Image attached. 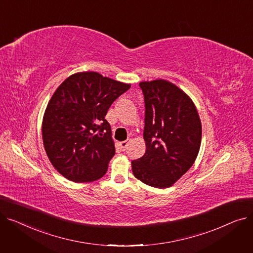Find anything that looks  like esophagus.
<instances>
[{
  "mask_svg": "<svg viewBox=\"0 0 253 253\" xmlns=\"http://www.w3.org/2000/svg\"><path fill=\"white\" fill-rule=\"evenodd\" d=\"M129 141H130V139H127V140H124V141L119 142L120 148H121V150H122V151H125V150H126V148H127V145H128Z\"/></svg>",
  "mask_w": 253,
  "mask_h": 253,
  "instance_id": "1",
  "label": "esophagus"
}]
</instances>
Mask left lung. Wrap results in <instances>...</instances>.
<instances>
[{"label":"left lung","instance_id":"8db88e82","mask_svg":"<svg viewBox=\"0 0 253 253\" xmlns=\"http://www.w3.org/2000/svg\"><path fill=\"white\" fill-rule=\"evenodd\" d=\"M144 95V155L132 161L134 176L151 187L173 185L194 164L202 125L191 97L163 79L140 82Z\"/></svg>","mask_w":253,"mask_h":253}]
</instances>
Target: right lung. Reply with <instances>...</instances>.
<instances>
[{
  "label": "right lung",
  "instance_id": "obj_1",
  "mask_svg": "<svg viewBox=\"0 0 253 253\" xmlns=\"http://www.w3.org/2000/svg\"><path fill=\"white\" fill-rule=\"evenodd\" d=\"M130 86L96 72H80L53 93L43 117L42 137L51 164L62 176L91 182L106 173L115 143L104 117Z\"/></svg>",
  "mask_w": 253,
  "mask_h": 253
}]
</instances>
